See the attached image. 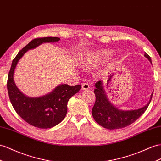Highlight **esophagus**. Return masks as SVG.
<instances>
[{
	"instance_id": "esophagus-1",
	"label": "esophagus",
	"mask_w": 161,
	"mask_h": 161,
	"mask_svg": "<svg viewBox=\"0 0 161 161\" xmlns=\"http://www.w3.org/2000/svg\"><path fill=\"white\" fill-rule=\"evenodd\" d=\"M90 88V86L88 83H84L82 84L81 89L82 90H89Z\"/></svg>"
}]
</instances>
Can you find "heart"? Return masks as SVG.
I'll return each mask as SVG.
<instances>
[{
    "label": "heart",
    "instance_id": "b5f03b06",
    "mask_svg": "<svg viewBox=\"0 0 161 161\" xmlns=\"http://www.w3.org/2000/svg\"><path fill=\"white\" fill-rule=\"evenodd\" d=\"M112 55V52L111 50H105L100 53H96L93 54L90 58L88 60H82L81 61V65L84 67H88L90 64H97L100 63L102 59L111 56Z\"/></svg>",
    "mask_w": 161,
    "mask_h": 161
}]
</instances>
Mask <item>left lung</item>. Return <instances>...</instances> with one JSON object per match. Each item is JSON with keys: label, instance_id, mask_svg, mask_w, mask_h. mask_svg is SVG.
I'll list each match as a JSON object with an SVG mask.
<instances>
[{"label": "left lung", "instance_id": "left-lung-1", "mask_svg": "<svg viewBox=\"0 0 161 161\" xmlns=\"http://www.w3.org/2000/svg\"><path fill=\"white\" fill-rule=\"evenodd\" d=\"M152 63L151 58L145 52L144 54ZM96 101L92 109V116L98 125L109 130L118 129L131 125L146 112L151 102L153 92L152 93L149 102L143 107L135 110L123 111L114 106L109 102L104 90L103 81H98L94 85Z\"/></svg>", "mask_w": 161, "mask_h": 161}]
</instances>
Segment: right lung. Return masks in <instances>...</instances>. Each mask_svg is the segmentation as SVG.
<instances>
[{
  "mask_svg": "<svg viewBox=\"0 0 161 161\" xmlns=\"http://www.w3.org/2000/svg\"><path fill=\"white\" fill-rule=\"evenodd\" d=\"M59 40L58 37L51 36L32 40L15 56L8 75L7 90L15 112L24 121L39 129L53 127L63 120L67 115L69 100L80 91L81 85L71 86L60 84L45 95L29 97L24 94L16 86L14 78V71L19 60L28 50L35 49L43 43L56 42Z\"/></svg>",
  "mask_w": 161,
  "mask_h": 161,
  "instance_id": "add662e5",
  "label": "right lung"
}]
</instances>
